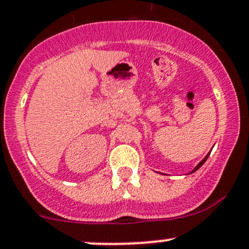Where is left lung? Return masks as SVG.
Instances as JSON below:
<instances>
[{
    "instance_id": "1",
    "label": "left lung",
    "mask_w": 249,
    "mask_h": 249,
    "mask_svg": "<svg viewBox=\"0 0 249 249\" xmlns=\"http://www.w3.org/2000/svg\"><path fill=\"white\" fill-rule=\"evenodd\" d=\"M209 155H210V154H208V155H206V156H205V158H204L203 160H201V161L199 162V163H198V166H197V167H196V168H195V169H193V171H192V173H193V172H196V171H197V169H199V168H200V167H201V166H203V163H204V162H205V161H206V160H208V158H209Z\"/></svg>"
}]
</instances>
